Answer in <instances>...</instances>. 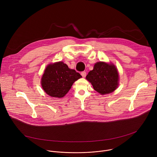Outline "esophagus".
Segmentation results:
<instances>
[{"label":"esophagus","mask_w":157,"mask_h":157,"mask_svg":"<svg viewBox=\"0 0 157 157\" xmlns=\"http://www.w3.org/2000/svg\"><path fill=\"white\" fill-rule=\"evenodd\" d=\"M81 76H82L83 78H85V77H86V72H85V71H82V72H81Z\"/></svg>","instance_id":"1"}]
</instances>
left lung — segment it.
Listing matches in <instances>:
<instances>
[{
    "mask_svg": "<svg viewBox=\"0 0 157 157\" xmlns=\"http://www.w3.org/2000/svg\"><path fill=\"white\" fill-rule=\"evenodd\" d=\"M95 91L102 95L114 91L119 85V73L114 64L100 61L86 77Z\"/></svg>",
    "mask_w": 157,
    "mask_h": 157,
    "instance_id": "1",
    "label": "left lung"
}]
</instances>
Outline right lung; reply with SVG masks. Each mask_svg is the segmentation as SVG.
Returning a JSON list of instances; mask_svg holds the SVG:
<instances>
[{"instance_id": "right-lung-1", "label": "right lung", "mask_w": 157, "mask_h": 157, "mask_svg": "<svg viewBox=\"0 0 157 157\" xmlns=\"http://www.w3.org/2000/svg\"><path fill=\"white\" fill-rule=\"evenodd\" d=\"M82 76L71 70L62 61L48 64L41 80V86L47 94L61 98L70 91L73 84Z\"/></svg>"}]
</instances>
